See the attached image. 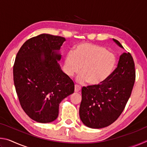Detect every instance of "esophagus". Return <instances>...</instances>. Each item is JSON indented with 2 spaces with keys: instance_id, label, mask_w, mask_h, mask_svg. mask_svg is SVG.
<instances>
[{
  "instance_id": "1",
  "label": "esophagus",
  "mask_w": 147,
  "mask_h": 147,
  "mask_svg": "<svg viewBox=\"0 0 147 147\" xmlns=\"http://www.w3.org/2000/svg\"><path fill=\"white\" fill-rule=\"evenodd\" d=\"M81 89V87L79 86L78 85H77V84H75L74 85V91L75 92H79L80 91Z\"/></svg>"
}]
</instances>
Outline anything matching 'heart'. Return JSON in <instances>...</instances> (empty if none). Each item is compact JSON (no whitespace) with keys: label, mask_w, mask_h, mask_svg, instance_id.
I'll use <instances>...</instances> for the list:
<instances>
[{"label":"heart","mask_w":147,"mask_h":147,"mask_svg":"<svg viewBox=\"0 0 147 147\" xmlns=\"http://www.w3.org/2000/svg\"><path fill=\"white\" fill-rule=\"evenodd\" d=\"M115 54L104 47L89 43H82L69 53L65 58L63 69L68 76L78 73L79 82L87 81L90 86L103 84L113 74L116 67Z\"/></svg>","instance_id":"1"}]
</instances>
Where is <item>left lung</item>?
I'll return each instance as SVG.
<instances>
[{"mask_svg":"<svg viewBox=\"0 0 147 147\" xmlns=\"http://www.w3.org/2000/svg\"><path fill=\"white\" fill-rule=\"evenodd\" d=\"M114 42L123 48L115 39ZM136 80L135 64L130 53L119 58L117 67L100 85L83 87L80 117L91 128H102L114 123L123 112L131 95Z\"/></svg>","mask_w":147,"mask_h":147,"instance_id":"left-lung-1","label":"left lung"}]
</instances>
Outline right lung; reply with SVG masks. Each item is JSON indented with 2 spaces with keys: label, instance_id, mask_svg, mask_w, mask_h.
<instances>
[{
  "label": "right lung",
  "instance_id": "add662e5",
  "mask_svg": "<svg viewBox=\"0 0 147 147\" xmlns=\"http://www.w3.org/2000/svg\"><path fill=\"white\" fill-rule=\"evenodd\" d=\"M65 39L43 34L24 43L13 65L19 102L29 117L41 123L56 120L59 105L74 91V84L61 69L59 53Z\"/></svg>",
  "mask_w": 147,
  "mask_h": 147
}]
</instances>
